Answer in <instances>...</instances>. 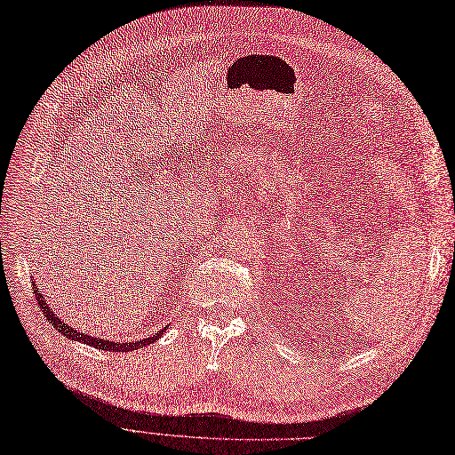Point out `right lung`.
Returning a JSON list of instances; mask_svg holds the SVG:
<instances>
[{
	"mask_svg": "<svg viewBox=\"0 0 455 455\" xmlns=\"http://www.w3.org/2000/svg\"><path fill=\"white\" fill-rule=\"evenodd\" d=\"M33 294H36L37 304H39L41 311L44 313V316H48L50 324H52L58 331H61V333L65 335V338H69V339H73V341H75V339H76V341H84L86 345H90V347H93V348H99V350H108V352H132V350L142 348V347H146V345H149V343L157 341L161 331H163V330L157 331L156 335H151V338H148V339H142V341H129V343H116V341H107V339L92 338V335H88V333H82V330H75V328H71V326H67L60 316H56L54 311L48 307V304L44 301L41 291H37V284H36V283H33Z\"/></svg>",
	"mask_w": 455,
	"mask_h": 455,
	"instance_id": "add662e5",
	"label": "right lung"
}]
</instances>
